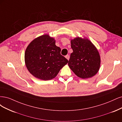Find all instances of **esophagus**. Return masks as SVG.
<instances>
[{
    "label": "esophagus",
    "instance_id": "esophagus-1",
    "mask_svg": "<svg viewBox=\"0 0 122 122\" xmlns=\"http://www.w3.org/2000/svg\"><path fill=\"white\" fill-rule=\"evenodd\" d=\"M69 57H69V55H67L66 56H65V58H66L68 60H69Z\"/></svg>",
    "mask_w": 122,
    "mask_h": 122
}]
</instances>
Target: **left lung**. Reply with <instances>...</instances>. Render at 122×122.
<instances>
[{"instance_id": "8db88e82", "label": "left lung", "mask_w": 122, "mask_h": 122, "mask_svg": "<svg viewBox=\"0 0 122 122\" xmlns=\"http://www.w3.org/2000/svg\"><path fill=\"white\" fill-rule=\"evenodd\" d=\"M73 52L70 54L68 66L79 77L88 78L99 71L100 56L92 42L88 38L77 37L71 40Z\"/></svg>"}]
</instances>
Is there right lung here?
I'll list each match as a JSON object with an SVG mask.
<instances>
[{
    "instance_id": "add662e5",
    "label": "right lung",
    "mask_w": 122,
    "mask_h": 122,
    "mask_svg": "<svg viewBox=\"0 0 122 122\" xmlns=\"http://www.w3.org/2000/svg\"><path fill=\"white\" fill-rule=\"evenodd\" d=\"M55 42L54 38L45 34L35 38L27 47L26 66L34 77L44 81L52 80L68 63Z\"/></svg>"
}]
</instances>
